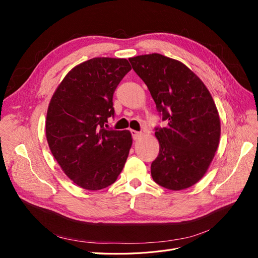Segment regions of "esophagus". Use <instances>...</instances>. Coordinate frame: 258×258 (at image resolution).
<instances>
[{"mask_svg": "<svg viewBox=\"0 0 258 258\" xmlns=\"http://www.w3.org/2000/svg\"><path fill=\"white\" fill-rule=\"evenodd\" d=\"M130 132H131V135H132V138H134L135 140H137V139H139L140 137H141V132H139V131H136V130H130Z\"/></svg>", "mask_w": 258, "mask_h": 258, "instance_id": "obj_1", "label": "esophagus"}]
</instances>
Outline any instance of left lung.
Returning <instances> with one entry per match:
<instances>
[{"instance_id":"left-lung-1","label":"left lung","mask_w":258,"mask_h":258,"mask_svg":"<svg viewBox=\"0 0 258 258\" xmlns=\"http://www.w3.org/2000/svg\"><path fill=\"white\" fill-rule=\"evenodd\" d=\"M129 61L166 123L156 128L159 154L152 162V177L171 190L188 188L204 177L220 143L221 120L214 100L182 62L160 53Z\"/></svg>"}]
</instances>
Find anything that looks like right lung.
<instances>
[{"instance_id": "add662e5", "label": "right lung", "mask_w": 258, "mask_h": 258, "mask_svg": "<svg viewBox=\"0 0 258 258\" xmlns=\"http://www.w3.org/2000/svg\"><path fill=\"white\" fill-rule=\"evenodd\" d=\"M130 70L127 59L92 58L74 67L51 97L46 116L50 152L67 176L84 189L112 185L128 158L130 131L104 126L114 116V91Z\"/></svg>"}]
</instances>
